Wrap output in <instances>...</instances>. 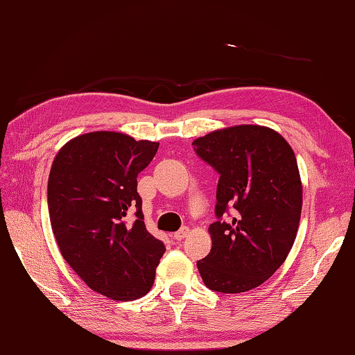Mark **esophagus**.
I'll use <instances>...</instances> for the list:
<instances>
[{
    "label": "esophagus",
    "mask_w": 355,
    "mask_h": 355,
    "mask_svg": "<svg viewBox=\"0 0 355 355\" xmlns=\"http://www.w3.org/2000/svg\"><path fill=\"white\" fill-rule=\"evenodd\" d=\"M189 233H190L189 227H182V229L178 230L175 235H173V238H175L176 241H182L184 238H187V235H189Z\"/></svg>",
    "instance_id": "esophagus-1"
}]
</instances>
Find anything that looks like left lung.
I'll return each mask as SVG.
<instances>
[{
	"instance_id": "8db88e82",
	"label": "left lung",
	"mask_w": 355,
	"mask_h": 355,
	"mask_svg": "<svg viewBox=\"0 0 355 355\" xmlns=\"http://www.w3.org/2000/svg\"><path fill=\"white\" fill-rule=\"evenodd\" d=\"M193 146L219 175L211 250L198 261L202 282L223 293L255 289L284 263L298 232L303 187L293 150L259 125L216 130Z\"/></svg>"
}]
</instances>
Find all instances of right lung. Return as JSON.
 <instances>
[{"mask_svg":"<svg viewBox=\"0 0 355 355\" xmlns=\"http://www.w3.org/2000/svg\"><path fill=\"white\" fill-rule=\"evenodd\" d=\"M157 148L122 132H86L64 144L51 166L48 205L60 252L92 291L117 302L148 293L165 252L146 230L137 193V175ZM131 212L135 223L126 225Z\"/></svg>","mask_w":355,"mask_h":355,"instance_id":"right-lung-1","label":"right lung"}]
</instances>
